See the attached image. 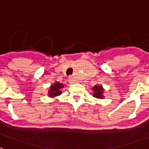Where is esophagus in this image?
I'll list each match as a JSON object with an SVG mask.
<instances>
[{
	"label": "esophagus",
	"instance_id": "1",
	"mask_svg": "<svg viewBox=\"0 0 149 149\" xmlns=\"http://www.w3.org/2000/svg\"><path fill=\"white\" fill-rule=\"evenodd\" d=\"M68 81H69V82H70V83H72V84L76 82V80H75V78L73 77L72 76H70V77H69V79H68Z\"/></svg>",
	"mask_w": 149,
	"mask_h": 149
}]
</instances>
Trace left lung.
Wrapping results in <instances>:
<instances>
[{"instance_id": "left-lung-1", "label": "left lung", "mask_w": 149, "mask_h": 149, "mask_svg": "<svg viewBox=\"0 0 149 149\" xmlns=\"http://www.w3.org/2000/svg\"><path fill=\"white\" fill-rule=\"evenodd\" d=\"M93 97H97V98H99V99H102L103 98V88L101 86H95L93 88Z\"/></svg>"}]
</instances>
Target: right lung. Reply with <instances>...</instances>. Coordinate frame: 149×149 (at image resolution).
Wrapping results in <instances>:
<instances>
[{"mask_svg": "<svg viewBox=\"0 0 149 149\" xmlns=\"http://www.w3.org/2000/svg\"><path fill=\"white\" fill-rule=\"evenodd\" d=\"M64 88V85L61 83H55L50 87V90L49 91V95L50 97H56L61 94V89Z\"/></svg>", "mask_w": 149, "mask_h": 149, "instance_id": "obj_1", "label": "right lung"}]
</instances>
